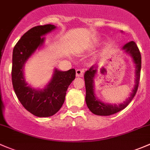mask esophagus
<instances>
[{"instance_id": "esophagus-1", "label": "esophagus", "mask_w": 150, "mask_h": 150, "mask_svg": "<svg viewBox=\"0 0 150 150\" xmlns=\"http://www.w3.org/2000/svg\"><path fill=\"white\" fill-rule=\"evenodd\" d=\"M83 73H84V70L83 69H76V76L78 77L83 76Z\"/></svg>"}]
</instances>
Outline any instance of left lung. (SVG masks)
I'll return each mask as SVG.
<instances>
[{
	"label": "left lung",
	"mask_w": 150,
	"mask_h": 150,
	"mask_svg": "<svg viewBox=\"0 0 150 150\" xmlns=\"http://www.w3.org/2000/svg\"><path fill=\"white\" fill-rule=\"evenodd\" d=\"M123 50H125L127 54H129L132 57L133 62L136 66V79H135V85L132 93L130 95L129 97L124 101L122 104H112L102 102V101L97 99L94 94V77L96 74V69L94 66L89 69V70L86 71L84 74L85 86H86V103L89 110L93 114L99 116H109L112 114H116L120 112L127 107L129 104L132 100L134 96L136 94L137 91L138 89L140 79V71H141L142 58L140 54L139 50L137 46L136 43L134 41H130L127 43L123 46Z\"/></svg>",
	"instance_id": "1"
}]
</instances>
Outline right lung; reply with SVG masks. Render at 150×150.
<instances>
[{
    "label": "right lung",
    "mask_w": 150,
    "mask_h": 150,
    "mask_svg": "<svg viewBox=\"0 0 150 150\" xmlns=\"http://www.w3.org/2000/svg\"><path fill=\"white\" fill-rule=\"evenodd\" d=\"M56 26L51 24L30 28L22 36L14 46L12 59V83L14 91L23 107L33 115L48 117L59 112L65 100L67 88L76 76L75 69L61 71L55 69L52 79L42 89L28 86L23 76V67L30 56L43 46L41 37Z\"/></svg>",
    "instance_id": "obj_1"
}]
</instances>
